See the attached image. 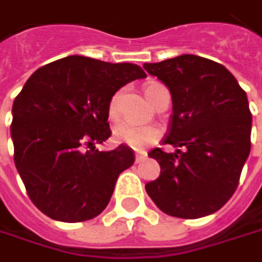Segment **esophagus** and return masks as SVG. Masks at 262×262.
I'll return each instance as SVG.
<instances>
[{
    "label": "esophagus",
    "mask_w": 262,
    "mask_h": 262,
    "mask_svg": "<svg viewBox=\"0 0 262 262\" xmlns=\"http://www.w3.org/2000/svg\"><path fill=\"white\" fill-rule=\"evenodd\" d=\"M145 158H147V153H145V151H136V153H135V162H136V164L142 162Z\"/></svg>",
    "instance_id": "obj_1"
}]
</instances>
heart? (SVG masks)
<instances>
[{
  "mask_svg": "<svg viewBox=\"0 0 262 262\" xmlns=\"http://www.w3.org/2000/svg\"><path fill=\"white\" fill-rule=\"evenodd\" d=\"M162 89H165V86H162L161 83H156V81H150L145 84L144 92H145V97L148 98V101L151 104H155V101H156V98ZM121 97H123L121 89L112 95L109 106H107V114L111 118H115L118 115ZM159 135H161V130L156 126H138V124L127 123V121H121V123L115 124V127H114V138L118 142L127 144L129 147L135 148V150L147 148L150 144H153L159 138Z\"/></svg>",
  "mask_w": 262,
  "mask_h": 262,
  "instance_id": "heart-1",
  "label": "heart"
}]
</instances>
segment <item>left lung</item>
I'll use <instances>...</instances> for the list:
<instances>
[{
	"label": "left lung",
	"mask_w": 262,
	"mask_h": 262,
	"mask_svg": "<svg viewBox=\"0 0 262 262\" xmlns=\"http://www.w3.org/2000/svg\"><path fill=\"white\" fill-rule=\"evenodd\" d=\"M144 68L171 92L173 114L162 144L176 148L148 153L161 174L145 191L171 217L209 215L235 192L250 153L247 95L223 65L200 56L182 54Z\"/></svg>",
	"instance_id": "1"
}]
</instances>
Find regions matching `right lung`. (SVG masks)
Masks as SVG:
<instances>
[{"label":"right lung","mask_w":262,"mask_h":262,"mask_svg":"<svg viewBox=\"0 0 262 262\" xmlns=\"http://www.w3.org/2000/svg\"><path fill=\"white\" fill-rule=\"evenodd\" d=\"M144 77L133 63L68 56L27 80L13 101L10 132L16 170L30 200L45 215L77 223L104 211L135 153L123 144L98 151L95 144L112 133L107 123L112 95Z\"/></svg>","instance_id":"obj_1"}]
</instances>
